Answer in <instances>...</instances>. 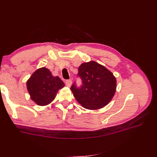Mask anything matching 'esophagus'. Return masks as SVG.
I'll list each match as a JSON object with an SVG mask.
<instances>
[{
    "label": "esophagus",
    "mask_w": 157,
    "mask_h": 157,
    "mask_svg": "<svg viewBox=\"0 0 157 157\" xmlns=\"http://www.w3.org/2000/svg\"><path fill=\"white\" fill-rule=\"evenodd\" d=\"M71 84H72V80H71V79H68V80H66V81H65L66 86H68V87H70V86H71Z\"/></svg>",
    "instance_id": "esophagus-1"
}]
</instances>
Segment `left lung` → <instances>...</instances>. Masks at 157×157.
Masks as SVG:
<instances>
[{"mask_svg": "<svg viewBox=\"0 0 157 157\" xmlns=\"http://www.w3.org/2000/svg\"><path fill=\"white\" fill-rule=\"evenodd\" d=\"M77 77L82 85L75 82L71 87L73 96L82 106L88 109H98L109 103L116 91L117 80L113 74L104 66L95 61L82 63Z\"/></svg>", "mask_w": 157, "mask_h": 157, "instance_id": "8db88e82", "label": "left lung"}]
</instances>
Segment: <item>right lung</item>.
Instances as JSON below:
<instances>
[{"label": "right lung", "mask_w": 157, "mask_h": 157, "mask_svg": "<svg viewBox=\"0 0 157 157\" xmlns=\"http://www.w3.org/2000/svg\"><path fill=\"white\" fill-rule=\"evenodd\" d=\"M64 82L58 77H54L49 69H37L27 82L31 98L39 105H46L54 100L57 92L64 87Z\"/></svg>", "instance_id": "add662e5"}]
</instances>
